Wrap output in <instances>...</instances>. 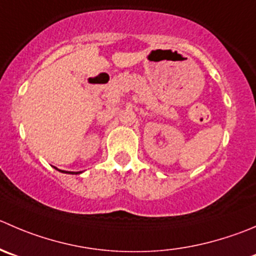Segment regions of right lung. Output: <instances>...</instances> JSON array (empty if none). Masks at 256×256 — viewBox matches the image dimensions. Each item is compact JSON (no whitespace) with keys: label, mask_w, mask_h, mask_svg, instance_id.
<instances>
[{"label":"right lung","mask_w":256,"mask_h":256,"mask_svg":"<svg viewBox=\"0 0 256 256\" xmlns=\"http://www.w3.org/2000/svg\"><path fill=\"white\" fill-rule=\"evenodd\" d=\"M62 172H65V171H62ZM80 172H81V171H78V172H72V171H70L68 174H80Z\"/></svg>","instance_id":"1"}]
</instances>
